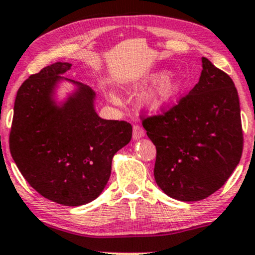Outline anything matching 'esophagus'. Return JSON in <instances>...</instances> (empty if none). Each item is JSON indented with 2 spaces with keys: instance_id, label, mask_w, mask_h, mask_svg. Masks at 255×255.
Segmentation results:
<instances>
[{
  "instance_id": "esophagus-1",
  "label": "esophagus",
  "mask_w": 255,
  "mask_h": 255,
  "mask_svg": "<svg viewBox=\"0 0 255 255\" xmlns=\"http://www.w3.org/2000/svg\"><path fill=\"white\" fill-rule=\"evenodd\" d=\"M144 128L140 125H133V131H132V137L133 139H138L140 137L144 136Z\"/></svg>"
}]
</instances>
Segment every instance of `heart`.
Here are the masks:
<instances>
[{"label":"heart","instance_id":"b5f03b06","mask_svg":"<svg viewBox=\"0 0 255 255\" xmlns=\"http://www.w3.org/2000/svg\"><path fill=\"white\" fill-rule=\"evenodd\" d=\"M164 73L161 71V73L152 74L151 76L149 77V80L158 81L162 79ZM181 87L182 82L178 76H175V75L165 76L163 79L157 83V86L155 87L152 91H150L146 94L145 103L148 104V106L151 107V109H160V107L170 103V101L178 95V93L181 91ZM111 98H112L113 101L118 103V98H117L115 94H111Z\"/></svg>","mask_w":255,"mask_h":255}]
</instances>
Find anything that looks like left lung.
Returning <instances> with one entry per match:
<instances>
[{"mask_svg":"<svg viewBox=\"0 0 255 255\" xmlns=\"http://www.w3.org/2000/svg\"><path fill=\"white\" fill-rule=\"evenodd\" d=\"M199 82L178 104L140 117L156 146L154 175L167 196L197 202L234 172L244 149L240 101L228 74L203 57Z\"/></svg>","mask_w":255,"mask_h":255,"instance_id":"1","label":"left lung"}]
</instances>
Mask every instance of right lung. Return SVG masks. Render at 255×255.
Segmentation results:
<instances>
[{"label": "right lung", "mask_w": 255, "mask_h": 255, "mask_svg": "<svg viewBox=\"0 0 255 255\" xmlns=\"http://www.w3.org/2000/svg\"><path fill=\"white\" fill-rule=\"evenodd\" d=\"M70 68V63H53L21 85L9 149L21 174L40 196L79 206L103 192L112 158L131 140L132 127L101 119L93 106L95 93L80 83L63 106L55 105L53 89Z\"/></svg>", "instance_id": "1"}]
</instances>
